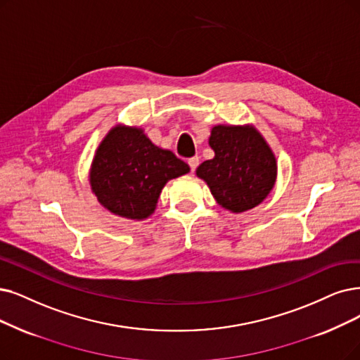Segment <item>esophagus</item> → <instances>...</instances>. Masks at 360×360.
I'll return each mask as SVG.
<instances>
[{
	"label": "esophagus",
	"instance_id": "esophagus-1",
	"mask_svg": "<svg viewBox=\"0 0 360 360\" xmlns=\"http://www.w3.org/2000/svg\"><path fill=\"white\" fill-rule=\"evenodd\" d=\"M188 164H189V167H191V171L193 172V171L196 169V167L199 165V158H198V156L191 158V160H188Z\"/></svg>",
	"mask_w": 360,
	"mask_h": 360
}]
</instances>
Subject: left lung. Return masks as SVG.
I'll return each mask as SVG.
<instances>
[{"label":"left lung","instance_id":"obj_1","mask_svg":"<svg viewBox=\"0 0 360 360\" xmlns=\"http://www.w3.org/2000/svg\"><path fill=\"white\" fill-rule=\"evenodd\" d=\"M212 160L196 168L217 204L230 212L260 205L275 188L276 158L260 131L251 124L215 125L208 139Z\"/></svg>","mask_w":360,"mask_h":360}]
</instances>
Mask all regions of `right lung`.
<instances>
[{
    "instance_id": "1",
    "label": "right lung",
    "mask_w": 360,
    "mask_h": 360,
    "mask_svg": "<svg viewBox=\"0 0 360 360\" xmlns=\"http://www.w3.org/2000/svg\"><path fill=\"white\" fill-rule=\"evenodd\" d=\"M189 165L171 150L155 146L139 127L118 124L100 143L90 167V186L108 211L146 220L171 179L188 174Z\"/></svg>"
}]
</instances>
